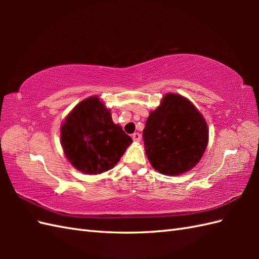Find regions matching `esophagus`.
Listing matches in <instances>:
<instances>
[{
    "instance_id": "esophagus-1",
    "label": "esophagus",
    "mask_w": 259,
    "mask_h": 259,
    "mask_svg": "<svg viewBox=\"0 0 259 259\" xmlns=\"http://www.w3.org/2000/svg\"><path fill=\"white\" fill-rule=\"evenodd\" d=\"M133 139H134V141H136V142H140V141H141V135L138 134V133L134 134V135H133Z\"/></svg>"
}]
</instances>
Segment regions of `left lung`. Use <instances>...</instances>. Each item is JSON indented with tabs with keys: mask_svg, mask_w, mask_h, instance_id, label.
<instances>
[{
	"mask_svg": "<svg viewBox=\"0 0 259 259\" xmlns=\"http://www.w3.org/2000/svg\"><path fill=\"white\" fill-rule=\"evenodd\" d=\"M205 118L188 99L167 93L151 111L144 129V144L153 169L166 176L189 171L208 145Z\"/></svg>",
	"mask_w": 259,
	"mask_h": 259,
	"instance_id": "obj_1",
	"label": "left lung"
}]
</instances>
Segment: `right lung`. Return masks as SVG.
<instances>
[{"label": "right lung", "mask_w": 259, "mask_h": 259, "mask_svg": "<svg viewBox=\"0 0 259 259\" xmlns=\"http://www.w3.org/2000/svg\"><path fill=\"white\" fill-rule=\"evenodd\" d=\"M133 139L119 124L99 97L76 104L61 125L64 155L79 171L98 175L112 169Z\"/></svg>", "instance_id": "right-lung-1"}]
</instances>
